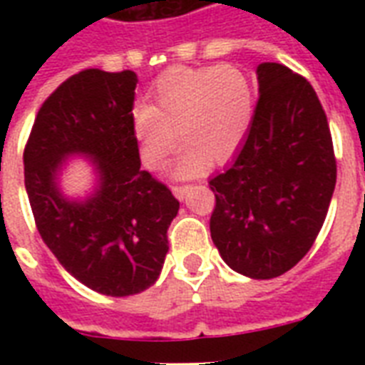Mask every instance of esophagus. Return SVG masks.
Masks as SVG:
<instances>
[{"label": "esophagus", "mask_w": 365, "mask_h": 365, "mask_svg": "<svg viewBox=\"0 0 365 365\" xmlns=\"http://www.w3.org/2000/svg\"><path fill=\"white\" fill-rule=\"evenodd\" d=\"M189 185H172V193L176 195L178 199L182 200L183 197H185V193H187Z\"/></svg>", "instance_id": "esophagus-1"}]
</instances>
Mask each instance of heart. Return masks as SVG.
Segmentation results:
<instances>
[{
  "instance_id": "1",
  "label": "heart",
  "mask_w": 365,
  "mask_h": 365,
  "mask_svg": "<svg viewBox=\"0 0 365 365\" xmlns=\"http://www.w3.org/2000/svg\"><path fill=\"white\" fill-rule=\"evenodd\" d=\"M254 110V87L239 68H172L155 83L153 104L132 111L143 165L151 170L165 166L180 138L174 176H199L208 160L222 165L239 151Z\"/></svg>"
}]
</instances>
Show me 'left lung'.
<instances>
[{
	"instance_id": "left-lung-1",
	"label": "left lung",
	"mask_w": 365,
	"mask_h": 365,
	"mask_svg": "<svg viewBox=\"0 0 365 365\" xmlns=\"http://www.w3.org/2000/svg\"><path fill=\"white\" fill-rule=\"evenodd\" d=\"M259 100L233 165L210 180L212 240L244 277L267 280L299 263L317 240L337 180L328 117L305 77L257 66Z\"/></svg>"
}]
</instances>
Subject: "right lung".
I'll use <instances>...</instances> for the list:
<instances>
[{
	"label": "right lung",
	"mask_w": 365,
	"mask_h": 365,
	"mask_svg": "<svg viewBox=\"0 0 365 365\" xmlns=\"http://www.w3.org/2000/svg\"><path fill=\"white\" fill-rule=\"evenodd\" d=\"M134 71L83 70L37 111L24 148V183L43 242L87 288L111 297L140 294L159 278L166 231L180 202L140 168L132 128ZM93 157L99 189L83 203L56 183L65 157Z\"/></svg>",
	"instance_id": "add662e5"
}]
</instances>
